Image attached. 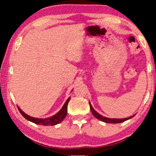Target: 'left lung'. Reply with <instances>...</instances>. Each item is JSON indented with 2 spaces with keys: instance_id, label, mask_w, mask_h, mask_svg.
<instances>
[{
  "instance_id": "left-lung-1",
  "label": "left lung",
  "mask_w": 156,
  "mask_h": 156,
  "mask_svg": "<svg viewBox=\"0 0 156 156\" xmlns=\"http://www.w3.org/2000/svg\"><path fill=\"white\" fill-rule=\"evenodd\" d=\"M89 104H90V107L91 112H92V114L94 115L95 118H96L97 119H98V120H101V121H103V122H107V123H119V122H122L126 121V120H129V119H131V118H133V117L134 116V115H133V116L129 117V118H124V119H111V118H105V117H103L102 115L98 114L97 112L95 111L94 109H93L92 106H91V104H90V102H89Z\"/></svg>"
}]
</instances>
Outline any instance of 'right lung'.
<instances>
[{
  "label": "right lung",
  "instance_id": "1",
  "mask_svg": "<svg viewBox=\"0 0 156 156\" xmlns=\"http://www.w3.org/2000/svg\"><path fill=\"white\" fill-rule=\"evenodd\" d=\"M71 99V97H69L68 98L66 103L64 104L63 107H62V109L57 113L56 115H55L54 116L50 117V118H45V119H38V118H33V117L29 116L24 113L21 109H20L19 107H17L18 109H19L20 112L21 113V115L25 118L26 120H29V121L34 122V123L37 124V125H42V126H55L56 124L60 123V122H62V120H63L64 118H66L67 115V106H68V103Z\"/></svg>",
  "mask_w": 156,
  "mask_h": 156
}]
</instances>
